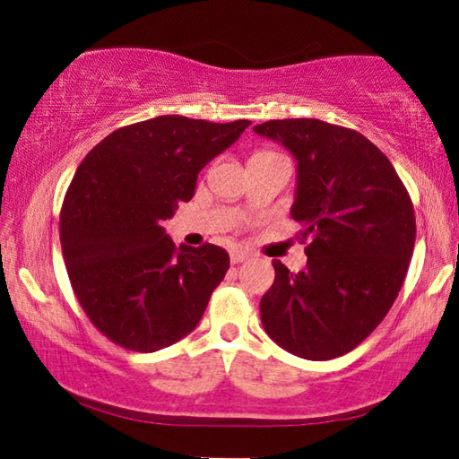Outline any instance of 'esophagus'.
Instances as JSON below:
<instances>
[{
	"mask_svg": "<svg viewBox=\"0 0 459 459\" xmlns=\"http://www.w3.org/2000/svg\"><path fill=\"white\" fill-rule=\"evenodd\" d=\"M250 252H246V250H242V247H236V250H231V254H230V260H231V264H239V262H246L247 258H250Z\"/></svg>",
	"mask_w": 459,
	"mask_h": 459,
	"instance_id": "1",
	"label": "esophagus"
}]
</instances>
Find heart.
<instances>
[{
    "label": "heart",
    "mask_w": 459,
    "mask_h": 459,
    "mask_svg": "<svg viewBox=\"0 0 459 459\" xmlns=\"http://www.w3.org/2000/svg\"><path fill=\"white\" fill-rule=\"evenodd\" d=\"M260 152H262V151H260Z\"/></svg>",
    "instance_id": "1"
}]
</instances>
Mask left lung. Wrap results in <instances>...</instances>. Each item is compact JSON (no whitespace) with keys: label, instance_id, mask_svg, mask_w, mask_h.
Wrapping results in <instances>:
<instances>
[{"label":"left lung","instance_id":"obj_1","mask_svg":"<svg viewBox=\"0 0 459 459\" xmlns=\"http://www.w3.org/2000/svg\"><path fill=\"white\" fill-rule=\"evenodd\" d=\"M254 131L299 160L292 220L302 225L307 268L274 260L260 316L272 341L308 360L363 342L387 316L415 246V212L381 149L357 131L318 118H284Z\"/></svg>","mask_w":459,"mask_h":459}]
</instances>
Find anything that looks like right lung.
Masks as SVG:
<instances>
[{"mask_svg":"<svg viewBox=\"0 0 459 459\" xmlns=\"http://www.w3.org/2000/svg\"><path fill=\"white\" fill-rule=\"evenodd\" d=\"M250 125L141 120L110 133L76 169L60 212L62 255L88 320L118 347L155 352L204 316L230 255L213 244L177 247L163 221Z\"/></svg>","mask_w":459,"mask_h":459,"instance_id":"1","label":"right lung"}]
</instances>
